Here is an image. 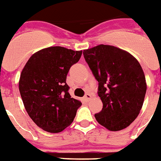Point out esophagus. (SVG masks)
Wrapping results in <instances>:
<instances>
[{"mask_svg": "<svg viewBox=\"0 0 161 161\" xmlns=\"http://www.w3.org/2000/svg\"><path fill=\"white\" fill-rule=\"evenodd\" d=\"M84 99H85V100H86V101H89V100L91 99V95H90V94H88V93H87V94H86V95L84 96Z\"/></svg>", "mask_w": 161, "mask_h": 161, "instance_id": "esophagus-1", "label": "esophagus"}]
</instances>
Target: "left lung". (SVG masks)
Segmentation results:
<instances>
[{
    "mask_svg": "<svg viewBox=\"0 0 161 161\" xmlns=\"http://www.w3.org/2000/svg\"><path fill=\"white\" fill-rule=\"evenodd\" d=\"M83 54L99 82L103 108L95 114L97 122L109 131L124 129L138 116L147 92L140 63L129 53L111 45H98Z\"/></svg>",
    "mask_w": 161,
    "mask_h": 161,
    "instance_id": "1",
    "label": "left lung"
}]
</instances>
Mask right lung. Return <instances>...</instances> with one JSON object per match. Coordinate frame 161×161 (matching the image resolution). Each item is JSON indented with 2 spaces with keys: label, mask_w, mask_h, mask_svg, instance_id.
<instances>
[{
  "label": "right lung",
  "mask_w": 161,
  "mask_h": 161,
  "mask_svg": "<svg viewBox=\"0 0 161 161\" xmlns=\"http://www.w3.org/2000/svg\"><path fill=\"white\" fill-rule=\"evenodd\" d=\"M82 51L49 47L30 57L20 74L19 89L29 116L44 131L58 133L70 126L81 102L71 98L66 75Z\"/></svg>",
  "instance_id": "add662e5"
}]
</instances>
